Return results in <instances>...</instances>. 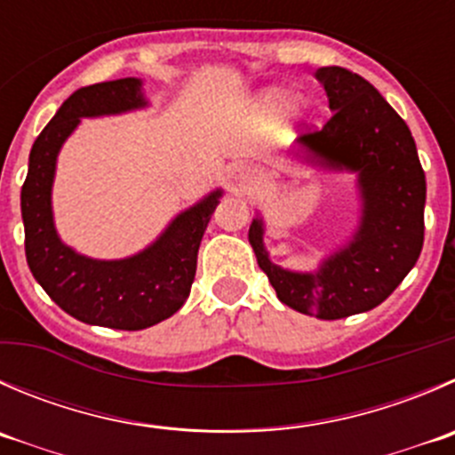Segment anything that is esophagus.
Wrapping results in <instances>:
<instances>
[{
    "mask_svg": "<svg viewBox=\"0 0 455 455\" xmlns=\"http://www.w3.org/2000/svg\"><path fill=\"white\" fill-rule=\"evenodd\" d=\"M246 175H249V171L242 169V171H240V180H246Z\"/></svg>",
    "mask_w": 455,
    "mask_h": 455,
    "instance_id": "obj_1",
    "label": "esophagus"
}]
</instances>
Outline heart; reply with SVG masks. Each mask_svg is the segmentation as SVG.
Returning <instances> with one entry per match:
<instances>
[{"mask_svg":"<svg viewBox=\"0 0 455 455\" xmlns=\"http://www.w3.org/2000/svg\"><path fill=\"white\" fill-rule=\"evenodd\" d=\"M280 95H267L262 97V101H259V108H262V113H267V116H271V113H275V110H280Z\"/></svg>","mask_w":455,"mask_h":455,"instance_id":"1","label":"heart"}]
</instances>
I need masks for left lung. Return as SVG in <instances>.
Returning <instances> with one entry per match:
<instances>
[{
  "label": "left lung",
  "mask_w": 455,
  "mask_h": 455,
  "mask_svg": "<svg viewBox=\"0 0 455 455\" xmlns=\"http://www.w3.org/2000/svg\"><path fill=\"white\" fill-rule=\"evenodd\" d=\"M333 110L322 129H304L298 142L313 162L358 171L363 224L347 249L317 273L275 267L253 220L249 242L280 302L307 315L339 320L385 302L418 262L425 242V171L416 142L389 101L358 73L326 66L315 73Z\"/></svg>",
  "instance_id": "left-lung-1"
}]
</instances>
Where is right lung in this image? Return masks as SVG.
I'll return each mask as SVG.
<instances>
[{
    "label": "right lung",
    "instance_id": "right-lung-1",
    "mask_svg": "<svg viewBox=\"0 0 455 455\" xmlns=\"http://www.w3.org/2000/svg\"><path fill=\"white\" fill-rule=\"evenodd\" d=\"M138 106H144V100L135 77L75 91L35 140L21 187L26 262L35 280L57 307L79 322L124 331L157 324L187 302L202 235L222 196L215 191L184 211L156 244L133 258L100 262L61 244L51 213V187L61 144L79 124V117Z\"/></svg>",
    "mask_w": 455,
    "mask_h": 455
}]
</instances>
